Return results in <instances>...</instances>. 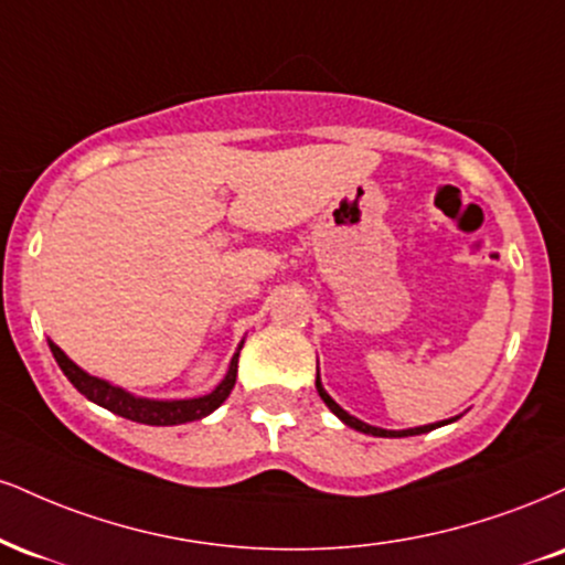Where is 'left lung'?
<instances>
[{"label": "left lung", "mask_w": 565, "mask_h": 565, "mask_svg": "<svg viewBox=\"0 0 565 565\" xmlns=\"http://www.w3.org/2000/svg\"><path fill=\"white\" fill-rule=\"evenodd\" d=\"M316 390H318V394H321V399L326 405H329V411L334 413L337 418H342L344 424L348 426H352V429H358V431H363V434H371V437H416V434H426V431H431V429H437V426H445V420H441V424H429V426H418V429H405V431H386V429H376V426H369V424H363V420H358L355 416H350L348 411H342V407H339L334 399L329 397V394H326V390L321 386V379H316Z\"/></svg>", "instance_id": "1"}]
</instances>
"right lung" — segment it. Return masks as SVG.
Masks as SVG:
<instances>
[{"label":"right lung","instance_id":"obj_1","mask_svg":"<svg viewBox=\"0 0 565 565\" xmlns=\"http://www.w3.org/2000/svg\"><path fill=\"white\" fill-rule=\"evenodd\" d=\"M50 350L57 365L63 369V373L71 379V384L84 394L86 399L97 403L107 411L115 413V416H124L128 420H136V424H147V426H175V424H189V420H200L205 418L207 413H213L223 399L228 397L231 390L236 384V363H239V352L231 358L228 373L221 384L215 386L213 392L205 394V397H194V399H145V397H134L120 390V386H113L107 382H102L97 376H88L86 371H81L71 358L65 355L57 344L50 342ZM242 350V348H239Z\"/></svg>","mask_w":565,"mask_h":565}]
</instances>
